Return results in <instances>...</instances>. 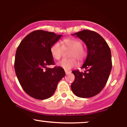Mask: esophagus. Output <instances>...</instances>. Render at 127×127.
<instances>
[{
  "mask_svg": "<svg viewBox=\"0 0 127 127\" xmlns=\"http://www.w3.org/2000/svg\"><path fill=\"white\" fill-rule=\"evenodd\" d=\"M65 74H68V73H70V71L66 70H65Z\"/></svg>",
  "mask_w": 127,
  "mask_h": 127,
  "instance_id": "esophagus-1",
  "label": "esophagus"
}]
</instances>
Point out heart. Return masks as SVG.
<instances>
[{
  "instance_id": "obj_1",
  "label": "heart",
  "mask_w": 127,
  "mask_h": 127,
  "mask_svg": "<svg viewBox=\"0 0 127 127\" xmlns=\"http://www.w3.org/2000/svg\"><path fill=\"white\" fill-rule=\"evenodd\" d=\"M72 49L70 55L71 57H76L79 61H82L86 57V51L82 47V42L78 39L73 37H68L63 40L62 46L59 43H55L51 46L50 52L53 59L59 60L62 55L63 49ZM78 62L75 58L69 59H63L59 63L58 65L64 70H69L71 68L76 66Z\"/></svg>"
}]
</instances>
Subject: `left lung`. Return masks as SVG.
Listing matches in <instances>:
<instances>
[{
  "label": "left lung",
  "instance_id": "obj_1",
  "mask_svg": "<svg viewBox=\"0 0 127 127\" xmlns=\"http://www.w3.org/2000/svg\"><path fill=\"white\" fill-rule=\"evenodd\" d=\"M72 35L85 43L87 57L82 66L85 72H72L75 80L71 89L79 97H93L101 92L109 79L112 66L110 49L102 36L94 31L84 30Z\"/></svg>",
  "mask_w": 127,
  "mask_h": 127
}]
</instances>
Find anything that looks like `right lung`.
<instances>
[{
  "mask_svg": "<svg viewBox=\"0 0 127 127\" xmlns=\"http://www.w3.org/2000/svg\"><path fill=\"white\" fill-rule=\"evenodd\" d=\"M54 32L35 30L23 39L16 51L14 68L23 90L38 100H45L54 94L58 83L65 75L61 67L54 64L51 46L62 37Z\"/></svg>",
  "mask_w": 127,
  "mask_h": 127,
  "instance_id": "1",
  "label": "right lung"
}]
</instances>
